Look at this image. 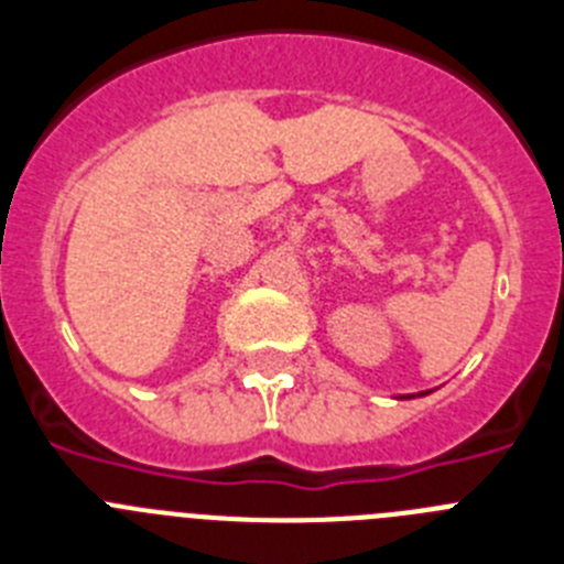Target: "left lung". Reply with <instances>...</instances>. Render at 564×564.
I'll use <instances>...</instances> for the list:
<instances>
[{"instance_id":"1","label":"left lung","mask_w":564,"mask_h":564,"mask_svg":"<svg viewBox=\"0 0 564 564\" xmlns=\"http://www.w3.org/2000/svg\"><path fill=\"white\" fill-rule=\"evenodd\" d=\"M432 390H426V392H417V395H398V398H421V395H430Z\"/></svg>"}]
</instances>
